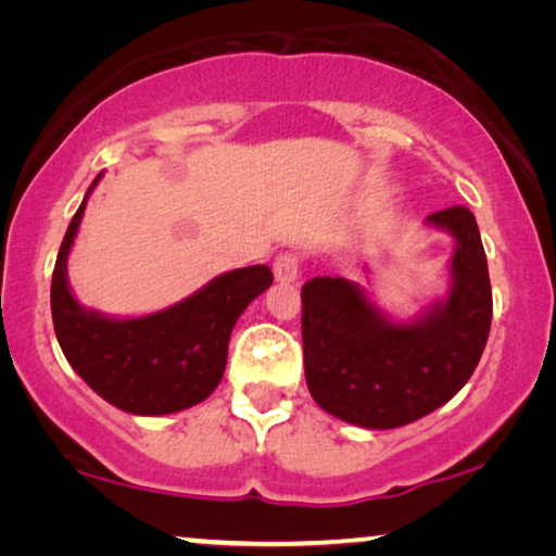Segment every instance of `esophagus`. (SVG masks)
<instances>
[{"label": "esophagus", "mask_w": 556, "mask_h": 556, "mask_svg": "<svg viewBox=\"0 0 556 556\" xmlns=\"http://www.w3.org/2000/svg\"><path fill=\"white\" fill-rule=\"evenodd\" d=\"M273 273H276L278 283H295L301 273V261L295 253H280L273 263Z\"/></svg>", "instance_id": "34e87169"}]
</instances>
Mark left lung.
Listing matches in <instances>:
<instances>
[{
	"label": "left lung",
	"instance_id": "1",
	"mask_svg": "<svg viewBox=\"0 0 556 556\" xmlns=\"http://www.w3.org/2000/svg\"><path fill=\"white\" fill-rule=\"evenodd\" d=\"M428 225L455 240L451 288L413 321H392L354 280L318 276L301 288L308 392L339 420L402 428L453 400L478 367L493 314L481 232L466 207Z\"/></svg>",
	"mask_w": 556,
	"mask_h": 556
}]
</instances>
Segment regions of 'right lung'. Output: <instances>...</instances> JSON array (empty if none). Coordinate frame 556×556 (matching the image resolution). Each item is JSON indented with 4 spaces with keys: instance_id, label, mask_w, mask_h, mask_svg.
I'll return each instance as SVG.
<instances>
[{
    "instance_id": "obj_1",
    "label": "right lung",
    "mask_w": 556,
    "mask_h": 556,
    "mask_svg": "<svg viewBox=\"0 0 556 556\" xmlns=\"http://www.w3.org/2000/svg\"><path fill=\"white\" fill-rule=\"evenodd\" d=\"M88 194L67 225L52 270V324L65 359L90 390L124 413L156 417L200 405L225 375L232 326L250 301L270 288V268L248 265L223 273L185 301L139 318L83 308L67 286V253Z\"/></svg>"
}]
</instances>
